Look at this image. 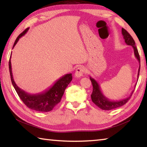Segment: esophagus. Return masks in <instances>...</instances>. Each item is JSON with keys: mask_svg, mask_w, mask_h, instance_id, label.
<instances>
[{"mask_svg": "<svg viewBox=\"0 0 147 147\" xmlns=\"http://www.w3.org/2000/svg\"><path fill=\"white\" fill-rule=\"evenodd\" d=\"M86 72V69L84 67H79L77 69H76L75 72V76L77 78L81 77V76H83V74Z\"/></svg>", "mask_w": 147, "mask_h": 147, "instance_id": "esophagus-1", "label": "esophagus"}]
</instances>
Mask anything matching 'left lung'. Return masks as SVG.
<instances>
[{
	"label": "left lung",
	"mask_w": 147,
	"mask_h": 147,
	"mask_svg": "<svg viewBox=\"0 0 147 147\" xmlns=\"http://www.w3.org/2000/svg\"><path fill=\"white\" fill-rule=\"evenodd\" d=\"M122 34L123 37H124L125 44L128 46H132L133 48H134L135 56H136L137 59L138 60L139 64H140V57H139L138 50H137V48L136 46V42H135L134 38H132V36L128 33V32L126 30H125L124 28L122 29ZM139 71H140V65H139L138 69V74H137V80H138L139 78ZM90 79L93 86V92L92 95H91V98H92V102L95 105H96L99 108L102 109V110L110 111L123 106L128 101V100L130 99V97H131L133 93L134 92V90H133L130 95H129L126 98L118 100V101H112V100L107 98L106 96H105V95L102 92L98 82L94 78L90 76ZM136 86H135V88H136Z\"/></svg>",
	"instance_id": "1"
}]
</instances>
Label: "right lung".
<instances>
[{
    "label": "right lung",
    "mask_w": 147,
    "mask_h": 147,
    "mask_svg": "<svg viewBox=\"0 0 147 147\" xmlns=\"http://www.w3.org/2000/svg\"><path fill=\"white\" fill-rule=\"evenodd\" d=\"M29 28H27L24 31L22 32L17 37L13 44V48L21 37H22L28 31ZM11 55L9 61V71H10L11 81L13 88L19 95L20 98L22 99L25 105L28 108L32 110L39 112H49L51 111L61 101V97L64 94V92L67 86L71 82L72 74H66L55 81L53 84L48 88V89L44 90V92L35 94H30L20 88L14 82L13 78L12 71H11Z\"/></svg>",
    "instance_id": "right-lung-1"
}]
</instances>
